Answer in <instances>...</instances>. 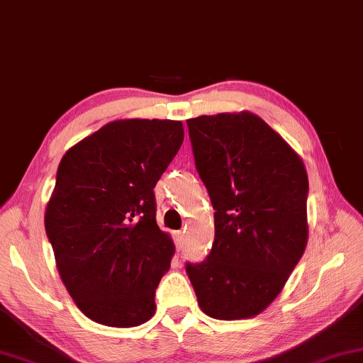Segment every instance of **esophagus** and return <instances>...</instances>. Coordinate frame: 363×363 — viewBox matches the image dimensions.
Here are the masks:
<instances>
[{"instance_id":"obj_1","label":"esophagus","mask_w":363,"mask_h":363,"mask_svg":"<svg viewBox=\"0 0 363 363\" xmlns=\"http://www.w3.org/2000/svg\"><path fill=\"white\" fill-rule=\"evenodd\" d=\"M182 239H184V235H182V232H174V244H176V249L181 250L182 247Z\"/></svg>"}]
</instances>
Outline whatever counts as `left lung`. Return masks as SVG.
Segmentation results:
<instances>
[{
  "label": "left lung",
  "instance_id": "left-lung-1",
  "mask_svg": "<svg viewBox=\"0 0 363 363\" xmlns=\"http://www.w3.org/2000/svg\"><path fill=\"white\" fill-rule=\"evenodd\" d=\"M187 128L216 235L207 257L186 262V272L209 317H254L279 296L306 250L307 171L255 114L199 116Z\"/></svg>",
  "mask_w": 363,
  "mask_h": 363
}]
</instances>
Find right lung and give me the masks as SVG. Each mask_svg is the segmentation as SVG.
<instances>
[{
  "label": "right lung",
  "mask_w": 363,
  "mask_h": 363,
  "mask_svg": "<svg viewBox=\"0 0 363 363\" xmlns=\"http://www.w3.org/2000/svg\"><path fill=\"white\" fill-rule=\"evenodd\" d=\"M182 141L181 121L124 119L62 156L46 235L67 292L91 320L136 327L156 312L174 244L156 222L154 187Z\"/></svg>",
  "instance_id": "obj_1"
}]
</instances>
